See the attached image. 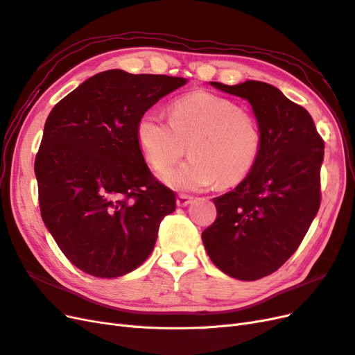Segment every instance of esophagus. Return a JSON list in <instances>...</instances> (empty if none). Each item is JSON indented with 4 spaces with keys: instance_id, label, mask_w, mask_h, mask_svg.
<instances>
[{
    "instance_id": "1",
    "label": "esophagus",
    "mask_w": 355,
    "mask_h": 355,
    "mask_svg": "<svg viewBox=\"0 0 355 355\" xmlns=\"http://www.w3.org/2000/svg\"><path fill=\"white\" fill-rule=\"evenodd\" d=\"M192 201V197L189 196H185V194H179L178 198H176V204L179 207H185L188 206V204Z\"/></svg>"
}]
</instances>
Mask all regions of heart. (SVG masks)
<instances>
[{
  "mask_svg": "<svg viewBox=\"0 0 355 355\" xmlns=\"http://www.w3.org/2000/svg\"><path fill=\"white\" fill-rule=\"evenodd\" d=\"M136 139L154 168H166L188 153L184 164L167 170L163 180L184 191H200L218 182L230 188L250 175L262 149L256 118L222 96L196 92L170 106V121L155 111L137 118Z\"/></svg>",
  "mask_w": 355,
  "mask_h": 355,
  "instance_id": "1",
  "label": "heart"
}]
</instances>
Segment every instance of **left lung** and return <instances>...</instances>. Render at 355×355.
I'll return each instance as SVG.
<instances>
[{"mask_svg": "<svg viewBox=\"0 0 355 355\" xmlns=\"http://www.w3.org/2000/svg\"><path fill=\"white\" fill-rule=\"evenodd\" d=\"M210 84L249 101L262 149L250 175L213 198L216 220L201 239L220 271L237 280H259L296 252L315 218L324 142L309 112L274 85L252 80Z\"/></svg>", "mask_w": 355, "mask_h": 355, "instance_id": "obj_1", "label": "left lung"}]
</instances>
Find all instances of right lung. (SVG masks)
<instances>
[{
    "instance_id": "add662e5",
    "label": "right lung",
    "mask_w": 355,
    "mask_h": 355,
    "mask_svg": "<svg viewBox=\"0 0 355 355\" xmlns=\"http://www.w3.org/2000/svg\"><path fill=\"white\" fill-rule=\"evenodd\" d=\"M184 84L180 77L110 69L49 114L34 166L41 218L78 270L121 277L153 253L176 196L146 166L136 123Z\"/></svg>"
}]
</instances>
